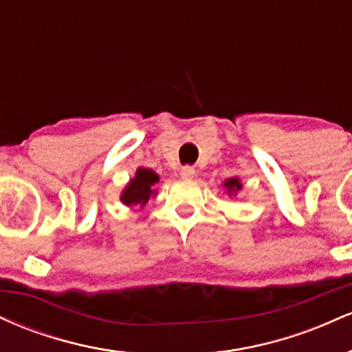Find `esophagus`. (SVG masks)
Instances as JSON below:
<instances>
[{
  "label": "esophagus",
  "instance_id": "1",
  "mask_svg": "<svg viewBox=\"0 0 352 352\" xmlns=\"http://www.w3.org/2000/svg\"><path fill=\"white\" fill-rule=\"evenodd\" d=\"M180 175H182V179H185V180L193 179V175H195V168L190 167V165H184V167L180 168Z\"/></svg>",
  "mask_w": 352,
  "mask_h": 352
}]
</instances>
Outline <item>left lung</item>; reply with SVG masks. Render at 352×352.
I'll return each mask as SVG.
<instances>
[{"instance_id": "1", "label": "left lung", "mask_w": 352, "mask_h": 352, "mask_svg": "<svg viewBox=\"0 0 352 352\" xmlns=\"http://www.w3.org/2000/svg\"><path fill=\"white\" fill-rule=\"evenodd\" d=\"M223 185H225V187H227L228 193L236 192V190H240V188H241V184H240V180H238V179H230V180L225 182Z\"/></svg>"}]
</instances>
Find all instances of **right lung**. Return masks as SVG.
<instances>
[{"mask_svg": "<svg viewBox=\"0 0 352 352\" xmlns=\"http://www.w3.org/2000/svg\"><path fill=\"white\" fill-rule=\"evenodd\" d=\"M159 182V175L148 168H139L135 173V179L131 180L127 188L122 192L120 200L125 205H144L147 204L152 195V185Z\"/></svg>", "mask_w": 352, "mask_h": 352, "instance_id": "right-lung-1", "label": "right lung"}]
</instances>
